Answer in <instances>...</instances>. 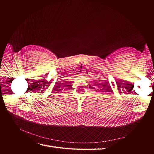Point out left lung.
<instances>
[{
	"label": "left lung",
	"mask_w": 154,
	"mask_h": 154,
	"mask_svg": "<svg viewBox=\"0 0 154 154\" xmlns=\"http://www.w3.org/2000/svg\"><path fill=\"white\" fill-rule=\"evenodd\" d=\"M105 92H106V91H105Z\"/></svg>",
	"instance_id": "1"
}]
</instances>
